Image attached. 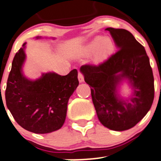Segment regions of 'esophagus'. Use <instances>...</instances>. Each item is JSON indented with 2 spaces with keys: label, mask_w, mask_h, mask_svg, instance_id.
Segmentation results:
<instances>
[{
  "label": "esophagus",
  "mask_w": 161,
  "mask_h": 161,
  "mask_svg": "<svg viewBox=\"0 0 161 161\" xmlns=\"http://www.w3.org/2000/svg\"><path fill=\"white\" fill-rule=\"evenodd\" d=\"M78 80H79L80 83H82V82L85 81V78H84V76L82 73H78Z\"/></svg>",
  "instance_id": "obj_1"
}]
</instances>
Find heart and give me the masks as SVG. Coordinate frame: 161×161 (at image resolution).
<instances>
[{"mask_svg":"<svg viewBox=\"0 0 161 161\" xmlns=\"http://www.w3.org/2000/svg\"><path fill=\"white\" fill-rule=\"evenodd\" d=\"M113 49V42L108 36H97L90 41L84 47L86 54L94 53V60L99 61L105 58Z\"/></svg>","mask_w":161,"mask_h":161,"instance_id":"obj_1","label":"heart"}]
</instances>
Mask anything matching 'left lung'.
<instances>
[{
    "instance_id": "8db88e82",
    "label": "left lung",
    "mask_w": 161,
    "mask_h": 161,
    "mask_svg": "<svg viewBox=\"0 0 161 161\" xmlns=\"http://www.w3.org/2000/svg\"><path fill=\"white\" fill-rule=\"evenodd\" d=\"M117 51L98 66L80 68L91 88L97 117L104 127L125 131L144 117L154 99V78L149 58L144 47L126 29L107 28ZM127 82L132 92L127 97L119 94Z\"/></svg>"
}]
</instances>
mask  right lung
Masks as SVG:
<instances>
[{
  "label": "right lung",
  "mask_w": 161,
  "mask_h": 161,
  "mask_svg": "<svg viewBox=\"0 0 161 161\" xmlns=\"http://www.w3.org/2000/svg\"><path fill=\"white\" fill-rule=\"evenodd\" d=\"M25 45L12 63L5 90L6 105L23 129L34 133H50L64 125L69 100L79 85L77 70L73 69L66 76L49 72L38 79H29L23 73Z\"/></svg>",
  "instance_id": "add662e5"
}]
</instances>
